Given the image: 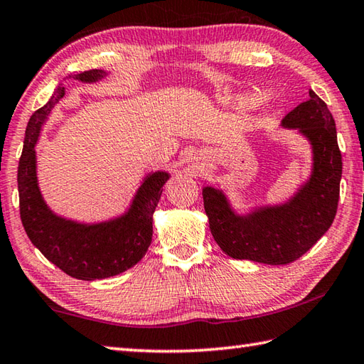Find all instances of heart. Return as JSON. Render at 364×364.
Listing matches in <instances>:
<instances>
[{
  "instance_id": "1",
  "label": "heart",
  "mask_w": 364,
  "mask_h": 364,
  "mask_svg": "<svg viewBox=\"0 0 364 364\" xmlns=\"http://www.w3.org/2000/svg\"><path fill=\"white\" fill-rule=\"evenodd\" d=\"M269 99V96L268 95H263V96H260V101H268ZM252 102V99H247V97H245V99H241V104H251Z\"/></svg>"
}]
</instances>
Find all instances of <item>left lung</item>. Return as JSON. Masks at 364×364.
<instances>
[{
	"label": "left lung",
	"instance_id": "8db88e82",
	"mask_svg": "<svg viewBox=\"0 0 364 364\" xmlns=\"http://www.w3.org/2000/svg\"><path fill=\"white\" fill-rule=\"evenodd\" d=\"M282 127L296 129L312 148L309 180L286 203L238 215L223 191H202L213 238L233 259L287 265L308 252L336 216L343 158L328 107L309 90L308 101L287 113Z\"/></svg>",
	"mask_w": 364,
	"mask_h": 364
}]
</instances>
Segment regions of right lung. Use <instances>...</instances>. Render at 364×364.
<instances>
[{"mask_svg":"<svg viewBox=\"0 0 364 364\" xmlns=\"http://www.w3.org/2000/svg\"><path fill=\"white\" fill-rule=\"evenodd\" d=\"M105 75L101 69H91L74 78L92 83ZM63 96L64 87L60 85L50 101L28 121L17 173L21 224L31 243L66 274L82 281L105 279L132 268L146 254L153 238V213L170 175L154 172L145 176L129 210L105 223L82 224L55 215L39 191L34 146L42 123Z\"/></svg>","mask_w":364,"mask_h":364,"instance_id":"obj_1","label":"right lung"}]
</instances>
